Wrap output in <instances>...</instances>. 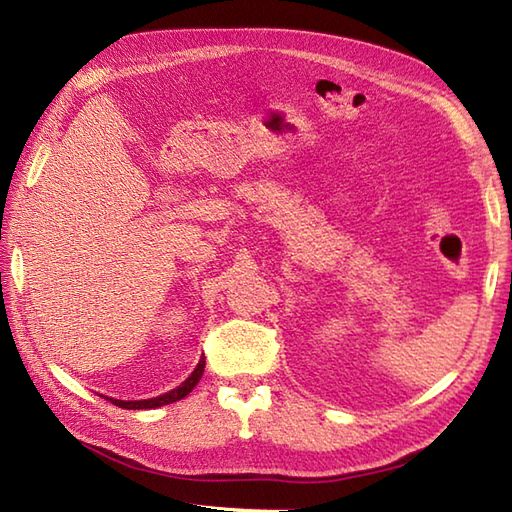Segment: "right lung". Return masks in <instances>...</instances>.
<instances>
[{
    "label": "right lung",
    "mask_w": 512,
    "mask_h": 512,
    "mask_svg": "<svg viewBox=\"0 0 512 512\" xmlns=\"http://www.w3.org/2000/svg\"><path fill=\"white\" fill-rule=\"evenodd\" d=\"M204 374V358L198 363V367L193 369V374L184 380V383L178 389H171L169 394H162L158 398H149V400H114V398H107L110 402H114L116 407H123V409H156L162 405H171V402L182 400L187 394H191V389L200 383V378Z\"/></svg>",
    "instance_id": "add662e5"
}]
</instances>
